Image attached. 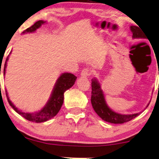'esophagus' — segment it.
Listing matches in <instances>:
<instances>
[{"label": "esophagus", "instance_id": "34e87169", "mask_svg": "<svg viewBox=\"0 0 159 159\" xmlns=\"http://www.w3.org/2000/svg\"><path fill=\"white\" fill-rule=\"evenodd\" d=\"M91 71L89 69H84L81 72V75L83 77H89L91 75Z\"/></svg>", "mask_w": 159, "mask_h": 159}]
</instances>
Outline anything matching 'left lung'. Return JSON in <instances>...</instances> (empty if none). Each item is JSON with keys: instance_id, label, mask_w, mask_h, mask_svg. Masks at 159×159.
<instances>
[{"instance_id": "8db88e82", "label": "left lung", "mask_w": 159, "mask_h": 159, "mask_svg": "<svg viewBox=\"0 0 159 159\" xmlns=\"http://www.w3.org/2000/svg\"><path fill=\"white\" fill-rule=\"evenodd\" d=\"M130 30L132 32V38L134 39H146V36L144 32H143V30H140V27L131 26ZM91 86H92L91 103L93 109L103 120L113 124H123L134 119L140 114V112L133 114H120L114 111L108 107L106 103L103 92L101 90V84L97 79L92 80ZM148 105L149 103L148 104Z\"/></svg>"}]
</instances>
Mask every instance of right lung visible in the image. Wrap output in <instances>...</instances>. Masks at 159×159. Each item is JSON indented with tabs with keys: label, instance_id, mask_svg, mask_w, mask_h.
Segmentation results:
<instances>
[{
	"label": "right lung",
	"instance_id": "right-lung-1",
	"mask_svg": "<svg viewBox=\"0 0 159 159\" xmlns=\"http://www.w3.org/2000/svg\"><path fill=\"white\" fill-rule=\"evenodd\" d=\"M45 21L43 20L38 21L37 22L34 24L31 27L27 28V30L23 32V34L25 33H30V32H33L36 31L37 29L40 28L41 25L45 24ZM8 59V56L6 58L5 64H4V69L3 74H6V64H7ZM77 79V77H75L73 74L71 73H63L58 78L57 81H56L55 86H54L53 90L52 91L51 98H50L48 101L45 104V106L43 107L42 109L39 111L34 113H25L23 112L18 109L14 104L11 103L10 101L9 98L8 96L7 90H6V94L7 96V99L9 105L14 108V110L16 113H18L19 115L23 116L24 118L27 119L28 121H32V122L40 123L46 121L51 118H53L58 114L59 110L61 108V106L64 103V93L66 90H68L71 88L75 84Z\"/></svg>",
	"mask_w": 159,
	"mask_h": 159
}]
</instances>
